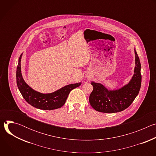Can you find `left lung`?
I'll use <instances>...</instances> for the list:
<instances>
[{"label": "left lung", "mask_w": 156, "mask_h": 156, "mask_svg": "<svg viewBox=\"0 0 156 156\" xmlns=\"http://www.w3.org/2000/svg\"><path fill=\"white\" fill-rule=\"evenodd\" d=\"M135 73L126 85L117 90L108 91L101 83L92 81L93 90L90 96L92 107L100 112L116 113L128 108L138 96L141 84V63L135 50Z\"/></svg>", "instance_id": "1"}]
</instances>
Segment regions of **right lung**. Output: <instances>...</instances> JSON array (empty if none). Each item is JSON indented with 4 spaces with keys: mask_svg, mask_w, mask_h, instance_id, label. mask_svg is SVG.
I'll use <instances>...</instances> for the list:
<instances>
[{
    "mask_svg": "<svg viewBox=\"0 0 156 156\" xmlns=\"http://www.w3.org/2000/svg\"><path fill=\"white\" fill-rule=\"evenodd\" d=\"M19 57L16 68V84L18 90L25 101L31 105L41 110H54L60 108L66 102L70 92L80 86L81 83L66 85L49 94H42L33 90L24 81L21 73V58Z\"/></svg>",
    "mask_w": 156,
    "mask_h": 156,
    "instance_id": "obj_1",
    "label": "right lung"
}]
</instances>
